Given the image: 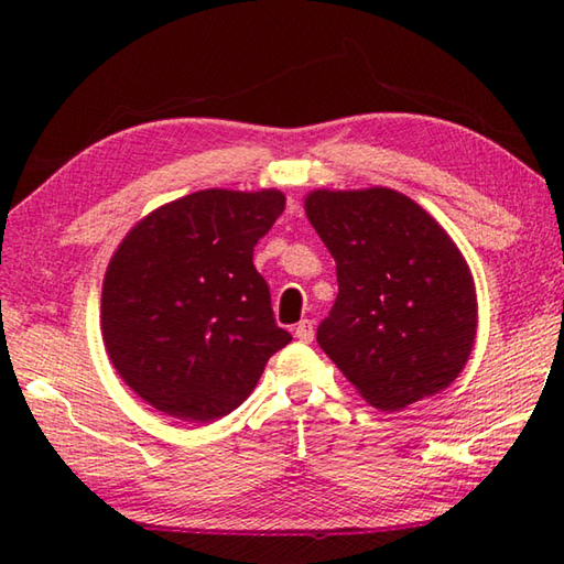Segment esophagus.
Masks as SVG:
<instances>
[{
    "label": "esophagus",
    "instance_id": "esophagus-1",
    "mask_svg": "<svg viewBox=\"0 0 564 564\" xmlns=\"http://www.w3.org/2000/svg\"><path fill=\"white\" fill-rule=\"evenodd\" d=\"M313 336H316V330H313L311 321H301L299 326H295V338H299L301 343H311Z\"/></svg>",
    "mask_w": 564,
    "mask_h": 564
}]
</instances>
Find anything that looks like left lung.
<instances>
[{"instance_id":"8db88e82","label":"left lung","mask_w":564,"mask_h":564,"mask_svg":"<svg viewBox=\"0 0 564 564\" xmlns=\"http://www.w3.org/2000/svg\"><path fill=\"white\" fill-rule=\"evenodd\" d=\"M305 216L338 273L318 346L358 395L403 410L463 373L477 336V293L445 228L395 188H316Z\"/></svg>"}]
</instances>
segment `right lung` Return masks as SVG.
I'll list each match as a JSON object with an SVG mask.
<instances>
[{"mask_svg": "<svg viewBox=\"0 0 564 564\" xmlns=\"http://www.w3.org/2000/svg\"><path fill=\"white\" fill-rule=\"evenodd\" d=\"M283 206L279 188H204L123 236L104 273L101 338L151 408L191 423L224 417L291 343L253 265V246Z\"/></svg>", "mask_w": 564, "mask_h": 564, "instance_id": "add662e5", "label": "right lung"}]
</instances>
